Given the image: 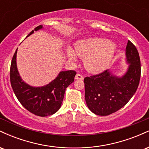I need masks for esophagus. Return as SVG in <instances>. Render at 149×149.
<instances>
[{
    "label": "esophagus",
    "instance_id": "esophagus-1",
    "mask_svg": "<svg viewBox=\"0 0 149 149\" xmlns=\"http://www.w3.org/2000/svg\"><path fill=\"white\" fill-rule=\"evenodd\" d=\"M75 79L76 80H83V76H82L81 74H80V73H77V74L76 75V76H75Z\"/></svg>",
    "mask_w": 149,
    "mask_h": 149
}]
</instances>
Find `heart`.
I'll return each mask as SVG.
<instances>
[{
	"label": "heart",
	"instance_id": "obj_1",
	"mask_svg": "<svg viewBox=\"0 0 149 149\" xmlns=\"http://www.w3.org/2000/svg\"><path fill=\"white\" fill-rule=\"evenodd\" d=\"M117 49V45L107 38H92L77 42L75 52L71 47L67 49V56L75 61L78 57L84 59L85 68L92 73L104 71L110 64Z\"/></svg>",
	"mask_w": 149,
	"mask_h": 149
}]
</instances>
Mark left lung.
I'll list each match as a JSON object with an SVG mask.
<instances>
[{"mask_svg": "<svg viewBox=\"0 0 149 149\" xmlns=\"http://www.w3.org/2000/svg\"><path fill=\"white\" fill-rule=\"evenodd\" d=\"M127 70L121 76L107 69L100 74L86 77L85 97L87 106L98 116L117 111L129 102L137 90L141 76V65L136 47L128 40L125 49Z\"/></svg>", "mask_w": 149, "mask_h": 149, "instance_id": "1", "label": "left lung"}]
</instances>
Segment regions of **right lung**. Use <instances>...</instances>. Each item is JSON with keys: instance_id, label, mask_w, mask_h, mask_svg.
<instances>
[{"instance_id": "add662e5", "label": "right lung", "mask_w": 149, "mask_h": 149, "mask_svg": "<svg viewBox=\"0 0 149 149\" xmlns=\"http://www.w3.org/2000/svg\"><path fill=\"white\" fill-rule=\"evenodd\" d=\"M42 25L36 27L35 31L42 29ZM33 30L27 36L33 33ZM17 53L15 52L10 66V83L17 98L26 109L35 115L45 117L60 109L66 88L74 81L75 71H60L58 76L48 84L34 87L26 83L20 76L17 66Z\"/></svg>"}]
</instances>
